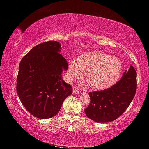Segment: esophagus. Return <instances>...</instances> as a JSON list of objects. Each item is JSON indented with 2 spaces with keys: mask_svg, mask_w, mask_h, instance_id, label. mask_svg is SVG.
<instances>
[{
  "mask_svg": "<svg viewBox=\"0 0 149 149\" xmlns=\"http://www.w3.org/2000/svg\"><path fill=\"white\" fill-rule=\"evenodd\" d=\"M78 93H79V91L77 90V89H76L75 87L73 88V94L77 95V94H78Z\"/></svg>",
  "mask_w": 149,
  "mask_h": 149,
  "instance_id": "esophagus-1",
  "label": "esophagus"
}]
</instances>
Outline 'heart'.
Segmentation results:
<instances>
[{"label": "heart", "mask_w": 149, "mask_h": 149, "mask_svg": "<svg viewBox=\"0 0 149 149\" xmlns=\"http://www.w3.org/2000/svg\"><path fill=\"white\" fill-rule=\"evenodd\" d=\"M122 70V64L116 57L100 51L87 52L80 54L77 62L70 60L67 78L71 81L85 72L84 77L91 87L104 90L116 83Z\"/></svg>", "instance_id": "b5f03b06"}]
</instances>
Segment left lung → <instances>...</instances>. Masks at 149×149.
<instances>
[{
    "instance_id": "left-lung-1",
    "label": "left lung",
    "mask_w": 149,
    "mask_h": 149,
    "mask_svg": "<svg viewBox=\"0 0 149 149\" xmlns=\"http://www.w3.org/2000/svg\"><path fill=\"white\" fill-rule=\"evenodd\" d=\"M137 89V73L131 65L121 79L109 89L89 93V105L85 109L87 117L96 122L114 121L132 101Z\"/></svg>"
}]
</instances>
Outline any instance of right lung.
Returning <instances> with one entry per match:
<instances>
[{
    "instance_id": "add662e5",
    "label": "right lung",
    "mask_w": 149,
    "mask_h": 149,
    "mask_svg": "<svg viewBox=\"0 0 149 149\" xmlns=\"http://www.w3.org/2000/svg\"><path fill=\"white\" fill-rule=\"evenodd\" d=\"M61 45L51 41L39 44L23 57L19 65L16 89L25 108L33 116L49 119L59 112L72 93L62 79L68 64L60 53Z\"/></svg>"
}]
</instances>
